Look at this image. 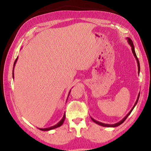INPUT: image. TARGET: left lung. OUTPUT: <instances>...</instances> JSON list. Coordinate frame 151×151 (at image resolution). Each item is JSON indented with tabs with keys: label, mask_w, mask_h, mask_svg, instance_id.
I'll return each mask as SVG.
<instances>
[{
	"label": "left lung",
	"mask_w": 151,
	"mask_h": 151,
	"mask_svg": "<svg viewBox=\"0 0 151 151\" xmlns=\"http://www.w3.org/2000/svg\"><path fill=\"white\" fill-rule=\"evenodd\" d=\"M126 39L127 40L128 43H129V44L130 45V46L131 47V49H132V53H133V54H134V57H135V58H136V61H137V67H138V74L139 75V72H140V65H139V60H138V58H137L136 54V52H135V49H134V46L133 42H132V41L131 40L130 38H129V37H127ZM139 95H140V92H139V93H138V95H137V100H136V102H135V104H134V105L133 106L132 108L131 109L130 111L129 112V113L127 114V115H126V116H125V117L123 119L121 120L120 121H119L118 123H115V124H105V123H101V122H99V121H96L95 119H94L93 118H92V117H91V120H92L93 121L94 123H95L96 124H99V125H100V126H102V127H116L119 126L120 124H121L122 123H123V122H124L125 120H126V119H127L128 117H129V115L131 114V112L132 111V110H133V109L134 108V107L136 106V105L137 104V102H138V100H139Z\"/></svg>",
	"instance_id": "left-lung-1"
}]
</instances>
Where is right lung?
I'll use <instances>...</instances> for the list:
<instances>
[{
	"mask_svg": "<svg viewBox=\"0 0 151 151\" xmlns=\"http://www.w3.org/2000/svg\"><path fill=\"white\" fill-rule=\"evenodd\" d=\"M17 59H18V57L17 58V59L15 60V62H14V67H13V73H12L13 78H14V67H15V64H16V62H17ZM70 90H71V89H70V91H69V94H68V97H67V99H68V97H69V94H70ZM65 114H63V116L62 119H61L56 124L54 125V126H52V127H50L45 128V129H40V130H42V131H49V130H53V129H56V128L60 127L61 126V125H62V124L63 123V122H64V120H65Z\"/></svg>",
	"mask_w": 151,
	"mask_h": 151,
	"instance_id": "right-lung-1",
	"label": "right lung"
}]
</instances>
